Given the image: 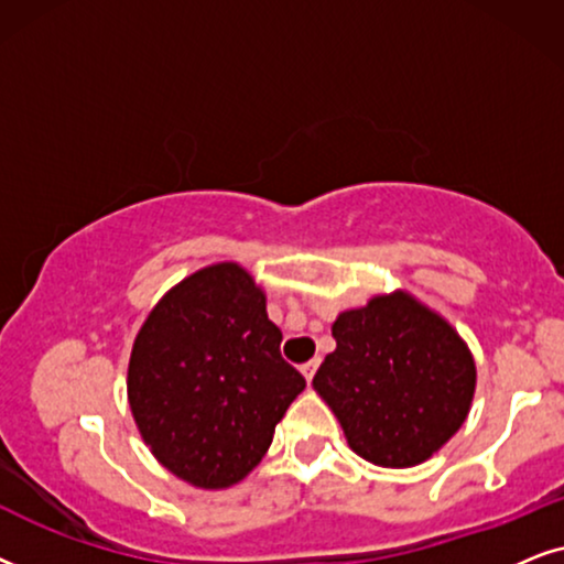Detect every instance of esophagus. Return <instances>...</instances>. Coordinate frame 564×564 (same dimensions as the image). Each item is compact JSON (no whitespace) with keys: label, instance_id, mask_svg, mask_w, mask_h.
Instances as JSON below:
<instances>
[{"label":"esophagus","instance_id":"1","mask_svg":"<svg viewBox=\"0 0 564 564\" xmlns=\"http://www.w3.org/2000/svg\"><path fill=\"white\" fill-rule=\"evenodd\" d=\"M317 366H319V358L306 360V364L302 366V373H304V379H306V381H312V379H314V373H317Z\"/></svg>","mask_w":564,"mask_h":564}]
</instances>
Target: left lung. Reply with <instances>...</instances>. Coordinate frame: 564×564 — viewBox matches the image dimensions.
I'll use <instances>...</instances> for the list:
<instances>
[{
	"label": "left lung",
	"mask_w": 564,
	"mask_h": 564,
	"mask_svg": "<svg viewBox=\"0 0 564 564\" xmlns=\"http://www.w3.org/2000/svg\"><path fill=\"white\" fill-rule=\"evenodd\" d=\"M337 348L314 389L340 420L352 452L379 467H415L467 420L475 358L454 327L397 291L343 312Z\"/></svg>",
	"instance_id": "left-lung-1"
}]
</instances>
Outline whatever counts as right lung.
<instances>
[{
	"mask_svg": "<svg viewBox=\"0 0 564 564\" xmlns=\"http://www.w3.org/2000/svg\"><path fill=\"white\" fill-rule=\"evenodd\" d=\"M281 340L237 262L198 270L154 306L131 350L129 402L172 475L219 490L258 467L306 387Z\"/></svg>",
	"mask_w": 564,
	"mask_h": 564,
	"instance_id": "1",
	"label": "right lung"
}]
</instances>
